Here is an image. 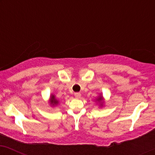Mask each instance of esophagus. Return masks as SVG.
Instances as JSON below:
<instances>
[{
    "label": "esophagus",
    "instance_id": "1",
    "mask_svg": "<svg viewBox=\"0 0 155 155\" xmlns=\"http://www.w3.org/2000/svg\"><path fill=\"white\" fill-rule=\"evenodd\" d=\"M74 95H75V98H77V99H80V97H81V94H80V93H79V92L75 93V94H74Z\"/></svg>",
    "mask_w": 155,
    "mask_h": 155
}]
</instances>
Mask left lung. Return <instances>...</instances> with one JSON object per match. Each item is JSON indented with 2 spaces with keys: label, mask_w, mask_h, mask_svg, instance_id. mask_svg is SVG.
<instances>
[{
  "label": "left lung",
  "mask_w": 155,
  "mask_h": 155,
  "mask_svg": "<svg viewBox=\"0 0 155 155\" xmlns=\"http://www.w3.org/2000/svg\"><path fill=\"white\" fill-rule=\"evenodd\" d=\"M97 102H98L99 104V107H102L104 106V97L101 94H100V96H99L97 97L96 99Z\"/></svg>",
  "instance_id": "obj_1"
}]
</instances>
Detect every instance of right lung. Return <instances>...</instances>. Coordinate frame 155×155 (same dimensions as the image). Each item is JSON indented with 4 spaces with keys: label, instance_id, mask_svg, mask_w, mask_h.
<instances>
[{
    "label": "right lung",
    "instance_id": "right-lung-1",
    "mask_svg": "<svg viewBox=\"0 0 155 155\" xmlns=\"http://www.w3.org/2000/svg\"><path fill=\"white\" fill-rule=\"evenodd\" d=\"M48 103H49L52 107H55V106L58 104L59 101L56 98L55 95L51 94L50 96V99H49V101H48Z\"/></svg>",
    "mask_w": 155,
    "mask_h": 155
}]
</instances>
